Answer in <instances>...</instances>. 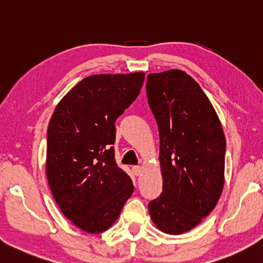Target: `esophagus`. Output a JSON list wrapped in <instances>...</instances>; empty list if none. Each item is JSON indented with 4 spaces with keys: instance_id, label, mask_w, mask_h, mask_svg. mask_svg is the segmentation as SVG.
Masks as SVG:
<instances>
[{
    "instance_id": "obj_1",
    "label": "esophagus",
    "mask_w": 263,
    "mask_h": 263,
    "mask_svg": "<svg viewBox=\"0 0 263 263\" xmlns=\"http://www.w3.org/2000/svg\"><path fill=\"white\" fill-rule=\"evenodd\" d=\"M141 171H142L141 166H138V165H136V166H133V167H132V172H133V174H135V176H140V174H141Z\"/></svg>"
}]
</instances>
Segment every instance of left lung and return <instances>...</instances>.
<instances>
[{
    "instance_id": "obj_1",
    "label": "left lung",
    "mask_w": 263,
    "mask_h": 263,
    "mask_svg": "<svg viewBox=\"0 0 263 263\" xmlns=\"http://www.w3.org/2000/svg\"><path fill=\"white\" fill-rule=\"evenodd\" d=\"M158 125L163 192L148 204L163 233L180 235L212 212L224 183L226 138L209 98L192 76L171 69L147 76Z\"/></svg>"
}]
</instances>
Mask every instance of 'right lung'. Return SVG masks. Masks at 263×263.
<instances>
[{"instance_id":"obj_1","label":"right lung","mask_w":263,"mask_h":263,"mask_svg":"<svg viewBox=\"0 0 263 263\" xmlns=\"http://www.w3.org/2000/svg\"><path fill=\"white\" fill-rule=\"evenodd\" d=\"M145 73L87 76L57 105L46 135V177L65 217L104 233L131 197V178L117 166L115 121L140 93Z\"/></svg>"}]
</instances>
